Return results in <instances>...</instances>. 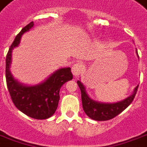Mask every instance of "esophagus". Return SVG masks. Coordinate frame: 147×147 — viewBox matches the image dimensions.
Listing matches in <instances>:
<instances>
[{
    "mask_svg": "<svg viewBox=\"0 0 147 147\" xmlns=\"http://www.w3.org/2000/svg\"><path fill=\"white\" fill-rule=\"evenodd\" d=\"M84 69V64L80 62L74 63L72 67H71V72L75 76H77L78 75L82 72V71Z\"/></svg>",
    "mask_w": 147,
    "mask_h": 147,
    "instance_id": "obj_1",
    "label": "esophagus"
}]
</instances>
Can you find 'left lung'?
Segmentation results:
<instances>
[{
	"instance_id": "obj_1",
	"label": "left lung",
	"mask_w": 147,
	"mask_h": 147,
	"mask_svg": "<svg viewBox=\"0 0 147 147\" xmlns=\"http://www.w3.org/2000/svg\"><path fill=\"white\" fill-rule=\"evenodd\" d=\"M138 54V52H137ZM77 84L81 91V98L84 112L89 118L97 121H106L111 119L119 114L123 111L134 100L138 91V85L134 88L133 94L121 102L115 103H102L92 100L86 92L85 87L80 81H77Z\"/></svg>"
}]
</instances>
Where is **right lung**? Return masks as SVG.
Here are the masks:
<instances>
[{"label":"right lung","mask_w":147,"mask_h":147,"mask_svg":"<svg viewBox=\"0 0 147 147\" xmlns=\"http://www.w3.org/2000/svg\"><path fill=\"white\" fill-rule=\"evenodd\" d=\"M33 21L22 28L11 45L6 56L5 78L7 88L14 105L21 112L36 119H46L55 113L59 100V90L67 81L72 80L70 67L59 69L44 83L24 86L16 81L9 71L12 51L18 46L23 33L33 27Z\"/></svg>","instance_id":"right-lung-1"}]
</instances>
